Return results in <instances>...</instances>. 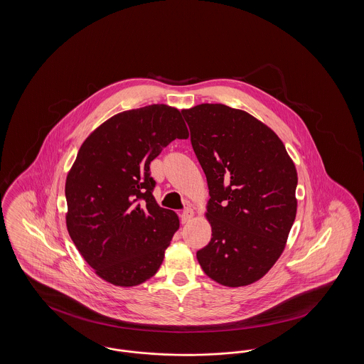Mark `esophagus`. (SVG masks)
<instances>
[{
	"label": "esophagus",
	"mask_w": 364,
	"mask_h": 364,
	"mask_svg": "<svg viewBox=\"0 0 364 364\" xmlns=\"http://www.w3.org/2000/svg\"><path fill=\"white\" fill-rule=\"evenodd\" d=\"M192 217H193V210L191 208H184V210H183V213H181V215H180V218H181V224H187V223H190L191 220H192Z\"/></svg>",
	"instance_id": "obj_1"
}]
</instances>
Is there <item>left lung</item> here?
Segmentation results:
<instances>
[{"label": "left lung", "instance_id": "obj_1", "mask_svg": "<svg viewBox=\"0 0 364 364\" xmlns=\"http://www.w3.org/2000/svg\"><path fill=\"white\" fill-rule=\"evenodd\" d=\"M208 178L211 240L196 252L208 277L244 287L285 248L296 217L297 173L281 139L247 112L221 104L181 110Z\"/></svg>", "mask_w": 364, "mask_h": 364}]
</instances>
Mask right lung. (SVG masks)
Returning a JSON list of instances; mask_svg holds the SVG:
<instances>
[{"label":"right lung","instance_id":"right-lung-1","mask_svg":"<svg viewBox=\"0 0 364 364\" xmlns=\"http://www.w3.org/2000/svg\"><path fill=\"white\" fill-rule=\"evenodd\" d=\"M187 138L176 107L150 105L113 116L83 141L65 183L67 228L105 281L135 287L158 272L180 223L156 205L150 164Z\"/></svg>","mask_w":364,"mask_h":364}]
</instances>
